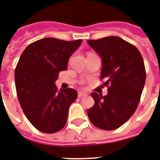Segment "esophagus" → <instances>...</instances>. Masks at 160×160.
Wrapping results in <instances>:
<instances>
[{"instance_id":"34e87169","label":"esophagus","mask_w":160,"mask_h":160,"mask_svg":"<svg viewBox=\"0 0 160 160\" xmlns=\"http://www.w3.org/2000/svg\"><path fill=\"white\" fill-rule=\"evenodd\" d=\"M87 96V93H85V92H83V91H79V92H78V96H79V97H83V96Z\"/></svg>"}]
</instances>
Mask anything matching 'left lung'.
<instances>
[{"label": "left lung", "instance_id": "8db88e82", "mask_svg": "<svg viewBox=\"0 0 160 160\" xmlns=\"http://www.w3.org/2000/svg\"><path fill=\"white\" fill-rule=\"evenodd\" d=\"M87 42L102 58L101 78L108 86L107 96L91 93L95 104L87 114L97 128L114 130L123 125L138 106L146 80L143 59L137 48L118 37Z\"/></svg>", "mask_w": 160, "mask_h": 160}]
</instances>
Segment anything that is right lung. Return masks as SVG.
<instances>
[{
  "label": "right lung",
  "instance_id": "obj_1",
  "mask_svg": "<svg viewBox=\"0 0 160 160\" xmlns=\"http://www.w3.org/2000/svg\"><path fill=\"white\" fill-rule=\"evenodd\" d=\"M81 42L42 38L29 44L19 58L15 69L18 101L27 118L40 132L53 133L66 124L77 92L72 88L58 91L55 81Z\"/></svg>",
  "mask_w": 160,
  "mask_h": 160
}]
</instances>
